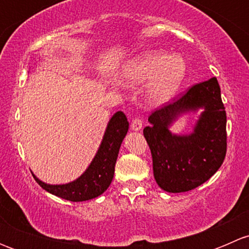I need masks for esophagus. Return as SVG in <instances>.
Instances as JSON below:
<instances>
[{
    "instance_id": "34e87169",
    "label": "esophagus",
    "mask_w": 249,
    "mask_h": 249,
    "mask_svg": "<svg viewBox=\"0 0 249 249\" xmlns=\"http://www.w3.org/2000/svg\"><path fill=\"white\" fill-rule=\"evenodd\" d=\"M131 129L135 130V131H139V130L142 129V119L141 118H134L132 119Z\"/></svg>"
}]
</instances>
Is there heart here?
I'll return each mask as SVG.
<instances>
[{
    "mask_svg": "<svg viewBox=\"0 0 249 249\" xmlns=\"http://www.w3.org/2000/svg\"><path fill=\"white\" fill-rule=\"evenodd\" d=\"M184 73V61L161 50H152L135 57L123 71L125 80L131 85L150 82L148 100L155 106L165 104L176 94Z\"/></svg>",
    "mask_w": 249,
    "mask_h": 249,
    "instance_id": "obj_1",
    "label": "heart"
}]
</instances>
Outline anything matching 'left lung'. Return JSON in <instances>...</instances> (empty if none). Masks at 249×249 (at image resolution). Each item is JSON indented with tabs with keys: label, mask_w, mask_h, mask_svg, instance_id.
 Here are the masks:
<instances>
[{
	"label": "left lung",
	"mask_w": 249,
	"mask_h": 249,
	"mask_svg": "<svg viewBox=\"0 0 249 249\" xmlns=\"http://www.w3.org/2000/svg\"><path fill=\"white\" fill-rule=\"evenodd\" d=\"M203 108L193 134L172 135L168 125L183 111ZM143 135L149 145L153 172L165 192L184 193L210 179L227 154V113L217 78L190 87L184 94L153 110Z\"/></svg>",
	"instance_id": "obj_1"
}]
</instances>
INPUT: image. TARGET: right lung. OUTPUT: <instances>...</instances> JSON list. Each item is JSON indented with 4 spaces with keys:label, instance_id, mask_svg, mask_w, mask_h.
I'll return each mask as SVG.
<instances>
[{
    "label": "right lung",
    "instance_id": "add662e5",
    "mask_svg": "<svg viewBox=\"0 0 249 249\" xmlns=\"http://www.w3.org/2000/svg\"><path fill=\"white\" fill-rule=\"evenodd\" d=\"M127 130L129 122L126 115L119 110L110 118L101 145L90 166L78 179L69 184L50 185L39 180L35 175L32 176L48 193L69 201H87L97 197L107 190L112 182L120 144Z\"/></svg>",
    "mask_w": 249,
    "mask_h": 249
}]
</instances>
